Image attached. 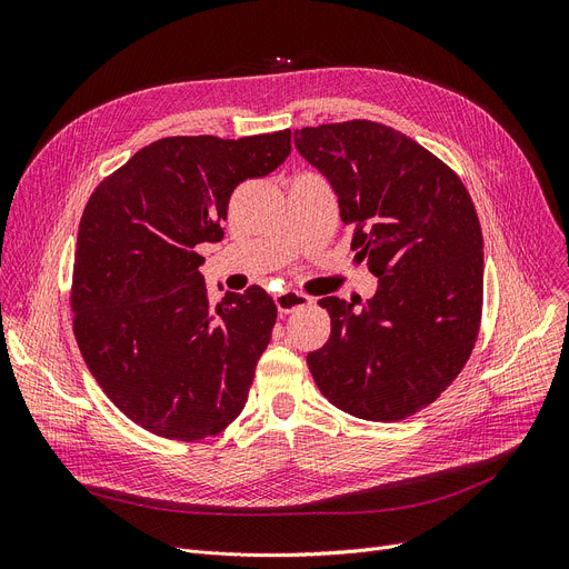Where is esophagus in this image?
I'll return each mask as SVG.
<instances>
[{
	"label": "esophagus",
	"instance_id": "34e87169",
	"mask_svg": "<svg viewBox=\"0 0 569 569\" xmlns=\"http://www.w3.org/2000/svg\"><path fill=\"white\" fill-rule=\"evenodd\" d=\"M274 302H277L279 313H292L295 309H302V307L311 305L313 300H311L309 295L295 292V290H286V292H279V295L274 297Z\"/></svg>",
	"mask_w": 569,
	"mask_h": 569
}]
</instances>
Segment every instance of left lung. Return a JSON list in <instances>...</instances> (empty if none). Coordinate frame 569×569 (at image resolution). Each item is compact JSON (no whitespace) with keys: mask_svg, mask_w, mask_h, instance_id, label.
I'll return each mask as SVG.
<instances>
[{"mask_svg":"<svg viewBox=\"0 0 569 569\" xmlns=\"http://www.w3.org/2000/svg\"><path fill=\"white\" fill-rule=\"evenodd\" d=\"M295 147L355 223L367 302L322 297L332 335L307 355L318 390L371 422L427 408L468 362L482 318L485 242L461 179L420 142L369 119L295 131Z\"/></svg>","mask_w":569,"mask_h":569,"instance_id":"left-lung-1","label":"left lung"}]
</instances>
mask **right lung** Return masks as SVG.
Here are the masks:
<instances>
[{"label": "right lung", "instance_id": "obj_1", "mask_svg": "<svg viewBox=\"0 0 569 569\" xmlns=\"http://www.w3.org/2000/svg\"><path fill=\"white\" fill-rule=\"evenodd\" d=\"M290 154V129L142 147L89 198L73 260V332L108 399L138 427L200 440L242 412L277 305L260 286L209 302L198 247L228 200Z\"/></svg>", "mask_w": 569, "mask_h": 569}]
</instances>
